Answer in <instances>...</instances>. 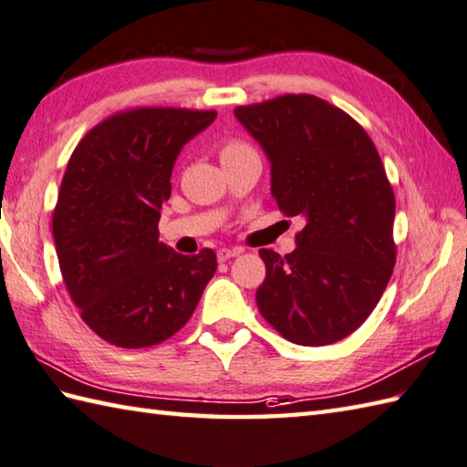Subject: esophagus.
I'll return each instance as SVG.
<instances>
[{
  "instance_id": "34e87169",
  "label": "esophagus",
  "mask_w": 467,
  "mask_h": 467,
  "mask_svg": "<svg viewBox=\"0 0 467 467\" xmlns=\"http://www.w3.org/2000/svg\"><path fill=\"white\" fill-rule=\"evenodd\" d=\"M244 250L242 247H222V250H217V260L225 262L230 258H235V255H240Z\"/></svg>"
}]
</instances>
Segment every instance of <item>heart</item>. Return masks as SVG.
<instances>
[{"instance_id":"b5f03b06","label":"heart","mask_w":467,"mask_h":467,"mask_svg":"<svg viewBox=\"0 0 467 467\" xmlns=\"http://www.w3.org/2000/svg\"><path fill=\"white\" fill-rule=\"evenodd\" d=\"M245 153H255V150L252 149V145H247V142L242 139H230V140H225L222 147V161L232 159V157H240Z\"/></svg>"}]
</instances>
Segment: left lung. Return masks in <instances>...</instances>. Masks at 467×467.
I'll list each match as a JSON object with an SVG mask.
<instances>
[{
	"mask_svg": "<svg viewBox=\"0 0 467 467\" xmlns=\"http://www.w3.org/2000/svg\"><path fill=\"white\" fill-rule=\"evenodd\" d=\"M272 165L280 212L300 215L296 250H260L262 317L302 347L342 340L363 325L395 268V193L367 130L312 94L234 110Z\"/></svg>",
	"mask_w": 467,
	"mask_h": 467,
	"instance_id": "left-lung-1",
	"label": "left lung"
}]
</instances>
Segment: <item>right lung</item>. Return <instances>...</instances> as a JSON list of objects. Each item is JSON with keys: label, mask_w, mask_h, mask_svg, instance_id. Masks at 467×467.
Segmentation results:
<instances>
[{"label": "right lung", "mask_w": 467, "mask_h": 467, "mask_svg": "<svg viewBox=\"0 0 467 467\" xmlns=\"http://www.w3.org/2000/svg\"><path fill=\"white\" fill-rule=\"evenodd\" d=\"M215 110L139 107L112 114L76 145L52 234L60 272L82 320L120 348L173 337L192 318L217 268L215 252L177 254L159 242L171 171Z\"/></svg>", "instance_id": "1"}]
</instances>
